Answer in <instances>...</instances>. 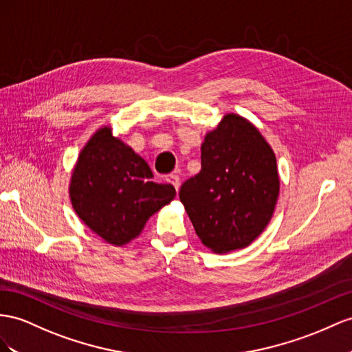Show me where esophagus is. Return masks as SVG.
Returning <instances> with one entry per match:
<instances>
[{
	"mask_svg": "<svg viewBox=\"0 0 352 352\" xmlns=\"http://www.w3.org/2000/svg\"><path fill=\"white\" fill-rule=\"evenodd\" d=\"M166 182L173 184L177 188V190L179 188V177L177 174H168L166 175Z\"/></svg>",
	"mask_w": 352,
	"mask_h": 352,
	"instance_id": "1",
	"label": "esophagus"
}]
</instances>
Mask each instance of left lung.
I'll return each instance as SVG.
<instances>
[{"mask_svg": "<svg viewBox=\"0 0 352 352\" xmlns=\"http://www.w3.org/2000/svg\"><path fill=\"white\" fill-rule=\"evenodd\" d=\"M201 173L179 188L196 235L214 253L250 245L272 217L279 193L272 148L248 120L223 117L201 147Z\"/></svg>", "mask_w": 352, "mask_h": 352, "instance_id": "8db88e82", "label": "left lung"}]
</instances>
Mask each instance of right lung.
I'll return each instance as SVG.
<instances>
[{
    "instance_id": "add662e5",
    "label": "right lung",
    "mask_w": 352,
    "mask_h": 352,
    "mask_svg": "<svg viewBox=\"0 0 352 352\" xmlns=\"http://www.w3.org/2000/svg\"><path fill=\"white\" fill-rule=\"evenodd\" d=\"M69 196L90 229L110 244L123 245L174 199L175 188L153 182L146 160L102 128L80 153Z\"/></svg>"
}]
</instances>
